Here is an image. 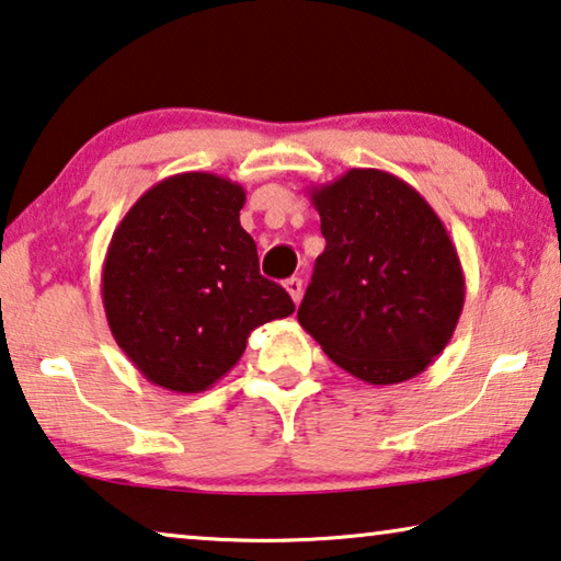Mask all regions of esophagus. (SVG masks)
I'll use <instances>...</instances> for the list:
<instances>
[{
	"label": "esophagus",
	"mask_w": 561,
	"mask_h": 561,
	"mask_svg": "<svg viewBox=\"0 0 561 561\" xmlns=\"http://www.w3.org/2000/svg\"><path fill=\"white\" fill-rule=\"evenodd\" d=\"M284 289L289 291V297L297 301L299 305V299H301V291H305V284H301V279L299 277H291V279H287L284 282Z\"/></svg>",
	"instance_id": "1"
}]
</instances>
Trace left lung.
<instances>
[{
	"mask_svg": "<svg viewBox=\"0 0 561 561\" xmlns=\"http://www.w3.org/2000/svg\"><path fill=\"white\" fill-rule=\"evenodd\" d=\"M327 239L297 319L344 371L399 385L430 367L465 307L457 247L414 186L350 169L309 192Z\"/></svg>",
	"mask_w": 561,
	"mask_h": 561,
	"instance_id": "8db88e82",
	"label": "left lung"
}]
</instances>
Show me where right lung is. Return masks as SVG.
Returning a JSON list of instances; mask_svg holds the SVG:
<instances>
[{
	"instance_id": "1",
	"label": "right lung",
	"mask_w": 561,
	"mask_h": 561,
	"mask_svg": "<svg viewBox=\"0 0 561 561\" xmlns=\"http://www.w3.org/2000/svg\"><path fill=\"white\" fill-rule=\"evenodd\" d=\"M247 194L209 172L167 176L114 229L102 266L112 336L152 385L197 394L234 367L249 334L295 312L260 274L239 225Z\"/></svg>"
}]
</instances>
